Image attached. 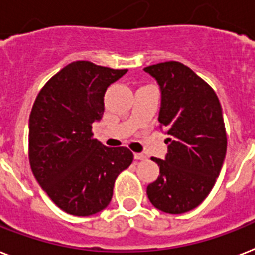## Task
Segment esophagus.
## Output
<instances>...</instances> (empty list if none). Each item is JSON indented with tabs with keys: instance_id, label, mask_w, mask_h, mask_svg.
<instances>
[{
	"instance_id": "obj_1",
	"label": "esophagus",
	"mask_w": 255,
	"mask_h": 255,
	"mask_svg": "<svg viewBox=\"0 0 255 255\" xmlns=\"http://www.w3.org/2000/svg\"><path fill=\"white\" fill-rule=\"evenodd\" d=\"M133 157H134V160H137V161L145 160V158H146L145 154H142V153H134Z\"/></svg>"
}]
</instances>
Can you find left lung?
Returning <instances> with one entry per match:
<instances>
[{"mask_svg":"<svg viewBox=\"0 0 255 255\" xmlns=\"http://www.w3.org/2000/svg\"><path fill=\"white\" fill-rule=\"evenodd\" d=\"M144 70L160 85V129L169 134L165 160L152 157L160 175L146 194L162 212L185 214L206 199L220 174L227 153L221 105L214 89L185 64L165 61Z\"/></svg>","mask_w":255,"mask_h":255,"instance_id":"left-lung-1","label":"left lung"}]
</instances>
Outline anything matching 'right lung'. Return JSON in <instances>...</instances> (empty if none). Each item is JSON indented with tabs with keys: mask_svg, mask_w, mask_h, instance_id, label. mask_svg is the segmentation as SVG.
<instances>
[{
	"mask_svg": "<svg viewBox=\"0 0 255 255\" xmlns=\"http://www.w3.org/2000/svg\"><path fill=\"white\" fill-rule=\"evenodd\" d=\"M127 73L74 61L47 81L28 126V160L41 188L60 210L90 216L105 210L115 179L133 161L126 146L109 148L93 136L110 85Z\"/></svg>",
	"mask_w": 255,
	"mask_h": 255,
	"instance_id": "add662e5",
	"label": "right lung"
}]
</instances>
